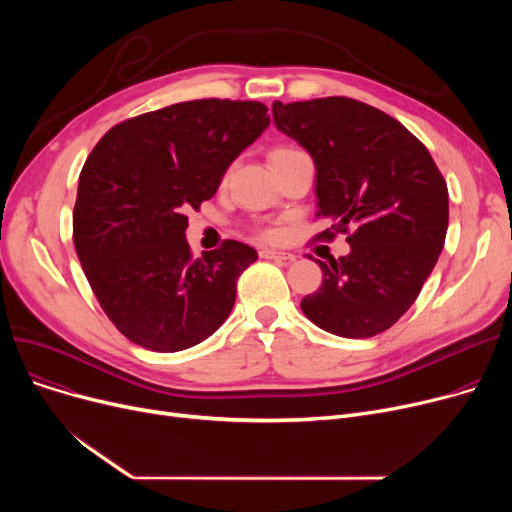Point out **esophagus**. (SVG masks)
Instances as JSON below:
<instances>
[{
    "mask_svg": "<svg viewBox=\"0 0 512 512\" xmlns=\"http://www.w3.org/2000/svg\"><path fill=\"white\" fill-rule=\"evenodd\" d=\"M259 257H261V259H272V261H282V263H292L294 259H297L292 253L276 251V249H261V251H259Z\"/></svg>",
    "mask_w": 512,
    "mask_h": 512,
    "instance_id": "obj_1",
    "label": "esophagus"
}]
</instances>
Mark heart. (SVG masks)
Returning <instances> with one entry per match:
<instances>
[{
    "label": "heart",
    "mask_w": 512,
    "mask_h": 512,
    "mask_svg": "<svg viewBox=\"0 0 512 512\" xmlns=\"http://www.w3.org/2000/svg\"><path fill=\"white\" fill-rule=\"evenodd\" d=\"M288 151H297V149H294V147H278V149H274V151H272V155L288 153ZM263 236H265V238H274V236H276V232H274V230H263Z\"/></svg>",
    "instance_id": "1"
}]
</instances>
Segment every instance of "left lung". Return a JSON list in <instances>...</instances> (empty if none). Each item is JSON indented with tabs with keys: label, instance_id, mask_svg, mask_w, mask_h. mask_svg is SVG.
<instances>
[{
	"label": "left lung",
	"instance_id": "8db88e82",
	"mask_svg": "<svg viewBox=\"0 0 512 512\" xmlns=\"http://www.w3.org/2000/svg\"><path fill=\"white\" fill-rule=\"evenodd\" d=\"M274 124L315 161L317 218L351 253L317 261L324 282L301 301L315 326L371 338L409 311L448 230V188L425 145L398 120L351 97L274 101Z\"/></svg>",
	"mask_w": 512,
	"mask_h": 512
}]
</instances>
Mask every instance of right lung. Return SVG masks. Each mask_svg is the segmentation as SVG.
Listing matches in <instances>:
<instances>
[{"label": "right lung", "instance_id": "right-lung-1", "mask_svg": "<svg viewBox=\"0 0 512 512\" xmlns=\"http://www.w3.org/2000/svg\"><path fill=\"white\" fill-rule=\"evenodd\" d=\"M267 124L259 101H182L116 124L87 157L74 249L101 309L130 342L184 351L230 315L236 282L257 251L224 240L195 259L184 238L186 213L215 195Z\"/></svg>", "mask_w": 512, "mask_h": 512}]
</instances>
